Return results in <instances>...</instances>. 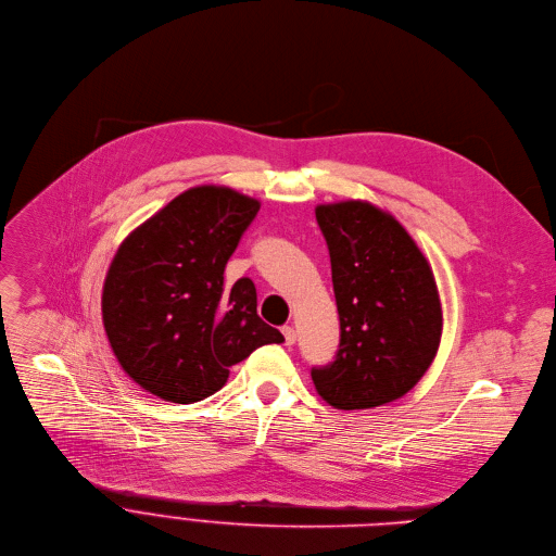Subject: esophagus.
Here are the masks:
<instances>
[{
  "label": "esophagus",
  "instance_id": "esophagus-1",
  "mask_svg": "<svg viewBox=\"0 0 556 556\" xmlns=\"http://www.w3.org/2000/svg\"><path fill=\"white\" fill-rule=\"evenodd\" d=\"M281 332H283V339H286V345H292L294 341H296V330L292 328V326H283L281 328Z\"/></svg>",
  "mask_w": 556,
  "mask_h": 556
}]
</instances>
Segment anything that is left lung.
Wrapping results in <instances>:
<instances>
[{
  "instance_id": "8db88e82",
  "label": "left lung",
  "mask_w": 556,
  "mask_h": 556,
  "mask_svg": "<svg viewBox=\"0 0 556 556\" xmlns=\"http://www.w3.org/2000/svg\"><path fill=\"white\" fill-rule=\"evenodd\" d=\"M330 252L339 350L313 368L321 399L339 410L377 408L406 394L441 341L432 268L392 215L368 201L317 206Z\"/></svg>"
}]
</instances>
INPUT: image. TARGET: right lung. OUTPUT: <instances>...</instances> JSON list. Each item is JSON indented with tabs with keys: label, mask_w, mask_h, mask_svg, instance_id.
<instances>
[{
	"label": "right lung",
	"mask_w": 556,
	"mask_h": 556,
	"mask_svg": "<svg viewBox=\"0 0 556 556\" xmlns=\"http://www.w3.org/2000/svg\"><path fill=\"white\" fill-rule=\"evenodd\" d=\"M260 201L226 186H197L135 228L109 268L102 315L126 375L150 394L194 403L228 368L283 334L257 315L248 277L224 270Z\"/></svg>",
	"instance_id": "right-lung-1"
}]
</instances>
